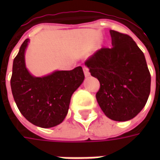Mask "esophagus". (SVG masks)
<instances>
[{
    "label": "esophagus",
    "instance_id": "obj_1",
    "mask_svg": "<svg viewBox=\"0 0 160 160\" xmlns=\"http://www.w3.org/2000/svg\"><path fill=\"white\" fill-rule=\"evenodd\" d=\"M83 71H84V73H85V76L87 77L90 75V73H89V68H88L86 65H83Z\"/></svg>",
    "mask_w": 160,
    "mask_h": 160
}]
</instances>
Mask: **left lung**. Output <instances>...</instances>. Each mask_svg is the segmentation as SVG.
I'll return each instance as SVG.
<instances>
[{
    "instance_id": "obj_1",
    "label": "left lung",
    "mask_w": 160,
    "mask_h": 160,
    "mask_svg": "<svg viewBox=\"0 0 160 160\" xmlns=\"http://www.w3.org/2000/svg\"><path fill=\"white\" fill-rule=\"evenodd\" d=\"M112 47H103L86 61L100 87L98 105L111 120L125 122L144 108L150 94L151 74L145 56L132 38L110 31Z\"/></svg>"
}]
</instances>
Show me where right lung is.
Segmentation results:
<instances>
[{
	"label": "right lung",
	"instance_id": "obj_1",
	"mask_svg": "<svg viewBox=\"0 0 160 160\" xmlns=\"http://www.w3.org/2000/svg\"><path fill=\"white\" fill-rule=\"evenodd\" d=\"M29 39L20 46L12 64V93L20 113L36 126L52 128L66 118L73 92L83 82L80 66L69 71H56L44 77H34L26 69L25 50Z\"/></svg>",
	"mask_w": 160,
	"mask_h": 160
}]
</instances>
